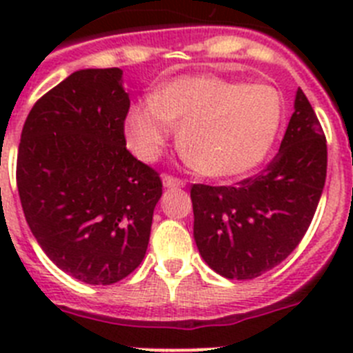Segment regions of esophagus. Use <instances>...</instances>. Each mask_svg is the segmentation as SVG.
I'll return each mask as SVG.
<instances>
[{
  "label": "esophagus",
  "mask_w": 353,
  "mask_h": 353,
  "mask_svg": "<svg viewBox=\"0 0 353 353\" xmlns=\"http://www.w3.org/2000/svg\"><path fill=\"white\" fill-rule=\"evenodd\" d=\"M162 183H164V187H168V189H179V187H185V182L180 179H174V176H171V174H164L162 176Z\"/></svg>",
  "instance_id": "obj_1"
}]
</instances>
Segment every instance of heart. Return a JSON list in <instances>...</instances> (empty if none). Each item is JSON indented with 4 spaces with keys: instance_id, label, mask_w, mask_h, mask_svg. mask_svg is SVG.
<instances>
[{
    "instance_id": "heart-1",
    "label": "heart",
    "mask_w": 353,
    "mask_h": 353,
    "mask_svg": "<svg viewBox=\"0 0 353 353\" xmlns=\"http://www.w3.org/2000/svg\"><path fill=\"white\" fill-rule=\"evenodd\" d=\"M285 117L281 92L215 76H187L164 84L125 117V136L141 161H155L180 127V150L210 176L256 168L272 148Z\"/></svg>"
}]
</instances>
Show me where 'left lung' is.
I'll list each match as a JSON object with an SVG mask.
<instances>
[{"label": "left lung", "mask_w": 353, "mask_h": 353, "mask_svg": "<svg viewBox=\"0 0 353 353\" xmlns=\"http://www.w3.org/2000/svg\"><path fill=\"white\" fill-rule=\"evenodd\" d=\"M279 152L236 185L194 183V240L228 279H254L292 254L310 228L327 176V141L301 88Z\"/></svg>", "instance_id": "8db88e82"}]
</instances>
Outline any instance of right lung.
<instances>
[{
	"label": "right lung",
	"mask_w": 353,
	"mask_h": 353,
	"mask_svg": "<svg viewBox=\"0 0 353 353\" xmlns=\"http://www.w3.org/2000/svg\"><path fill=\"white\" fill-rule=\"evenodd\" d=\"M121 74H70L35 102L19 143L28 226L58 269L88 285H113L138 269L162 194L157 171L125 146Z\"/></svg>",
	"instance_id": "obj_1"
}]
</instances>
